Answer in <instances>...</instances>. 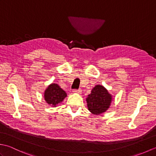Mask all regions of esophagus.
I'll return each instance as SVG.
<instances>
[{
  "mask_svg": "<svg viewBox=\"0 0 156 156\" xmlns=\"http://www.w3.org/2000/svg\"><path fill=\"white\" fill-rule=\"evenodd\" d=\"M74 93H78V94H80L82 92V90L81 89H74L72 91Z\"/></svg>",
  "mask_w": 156,
  "mask_h": 156,
  "instance_id": "esophagus-1",
  "label": "esophagus"
}]
</instances>
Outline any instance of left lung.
<instances>
[{"label": "left lung", "mask_w": 156, "mask_h": 156, "mask_svg": "<svg viewBox=\"0 0 156 156\" xmlns=\"http://www.w3.org/2000/svg\"><path fill=\"white\" fill-rule=\"evenodd\" d=\"M111 98L110 94L102 86H95L87 98L88 110L94 115L102 113L108 108Z\"/></svg>", "instance_id": "obj_1"}]
</instances>
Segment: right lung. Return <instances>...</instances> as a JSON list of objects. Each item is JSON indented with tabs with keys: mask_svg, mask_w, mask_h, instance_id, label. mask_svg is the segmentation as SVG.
<instances>
[{
	"mask_svg": "<svg viewBox=\"0 0 156 156\" xmlns=\"http://www.w3.org/2000/svg\"><path fill=\"white\" fill-rule=\"evenodd\" d=\"M66 92L59 87L57 84H51L46 89L44 94V98L51 107H55L59 102H61L66 97Z\"/></svg>",
	"mask_w": 156,
	"mask_h": 156,
	"instance_id": "right-lung-1",
	"label": "right lung"
}]
</instances>
